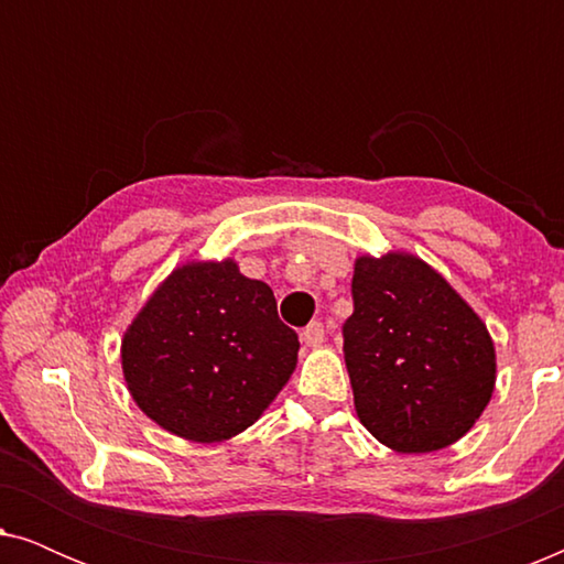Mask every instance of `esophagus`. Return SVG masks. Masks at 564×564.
<instances>
[{
	"mask_svg": "<svg viewBox=\"0 0 564 564\" xmlns=\"http://www.w3.org/2000/svg\"><path fill=\"white\" fill-rule=\"evenodd\" d=\"M323 338H326V330H323V323L321 321H313L311 326L303 330V341L307 346H321Z\"/></svg>",
	"mask_w": 564,
	"mask_h": 564,
	"instance_id": "34e87169",
	"label": "esophagus"
}]
</instances>
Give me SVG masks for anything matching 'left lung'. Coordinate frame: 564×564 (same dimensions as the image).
Wrapping results in <instances>:
<instances>
[{
	"mask_svg": "<svg viewBox=\"0 0 564 564\" xmlns=\"http://www.w3.org/2000/svg\"><path fill=\"white\" fill-rule=\"evenodd\" d=\"M344 357L359 421L400 454L459 442L496 390V346L480 315L408 251L359 257Z\"/></svg>",
	"mask_w": 564,
	"mask_h": 564,
	"instance_id": "8db88e82",
	"label": "left lung"
}]
</instances>
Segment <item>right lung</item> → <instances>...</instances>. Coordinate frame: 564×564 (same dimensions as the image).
Wrapping results in <instances>:
<instances>
[{
  "mask_svg": "<svg viewBox=\"0 0 564 564\" xmlns=\"http://www.w3.org/2000/svg\"><path fill=\"white\" fill-rule=\"evenodd\" d=\"M297 334L267 282L234 259L180 264L122 334L135 405L169 434L226 442L261 419L295 372Z\"/></svg>",
  "mask_w": 564,
  "mask_h": 564,
  "instance_id": "right-lung-1",
  "label": "right lung"
}]
</instances>
